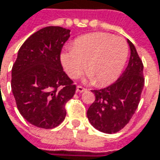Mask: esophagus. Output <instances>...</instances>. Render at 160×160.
Segmentation results:
<instances>
[{
	"mask_svg": "<svg viewBox=\"0 0 160 160\" xmlns=\"http://www.w3.org/2000/svg\"><path fill=\"white\" fill-rule=\"evenodd\" d=\"M87 91V89H85V88H83V87H81V86H77V88H76V92H86Z\"/></svg>",
	"mask_w": 160,
	"mask_h": 160,
	"instance_id": "34e87169",
	"label": "esophagus"
}]
</instances>
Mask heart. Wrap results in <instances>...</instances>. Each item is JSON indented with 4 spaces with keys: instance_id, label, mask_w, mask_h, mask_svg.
Returning a JSON list of instances; mask_svg holds the SVG:
<instances>
[{
    "instance_id": "1",
    "label": "heart",
    "mask_w": 160,
    "mask_h": 160,
    "mask_svg": "<svg viewBox=\"0 0 160 160\" xmlns=\"http://www.w3.org/2000/svg\"><path fill=\"white\" fill-rule=\"evenodd\" d=\"M128 55V47L122 37L94 33L79 37L72 50L60 55L62 67L71 79L80 77L85 69L88 79L105 85L117 79Z\"/></svg>"
}]
</instances>
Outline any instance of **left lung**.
<instances>
[{"instance_id": "left-lung-1", "label": "left lung", "mask_w": 160, "mask_h": 160, "mask_svg": "<svg viewBox=\"0 0 160 160\" xmlns=\"http://www.w3.org/2000/svg\"><path fill=\"white\" fill-rule=\"evenodd\" d=\"M131 55L128 65L114 83L101 90H94L95 100L87 111V117L95 129L113 134L128 123L138 109L144 88L143 63L130 40Z\"/></svg>"}]
</instances>
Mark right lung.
Instances as JSON below:
<instances>
[{
	"mask_svg": "<svg viewBox=\"0 0 160 160\" xmlns=\"http://www.w3.org/2000/svg\"><path fill=\"white\" fill-rule=\"evenodd\" d=\"M70 30L48 26L33 34L17 54L12 68V92L22 116L45 129L58 126L66 117L65 105L76 86L63 71L60 52Z\"/></svg>",
	"mask_w": 160,
	"mask_h": 160,
	"instance_id": "right-lung-1",
	"label": "right lung"
}]
</instances>
